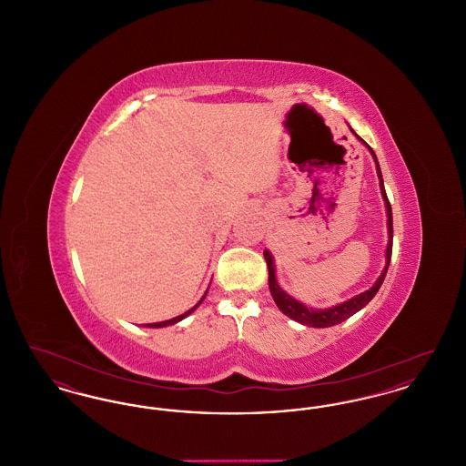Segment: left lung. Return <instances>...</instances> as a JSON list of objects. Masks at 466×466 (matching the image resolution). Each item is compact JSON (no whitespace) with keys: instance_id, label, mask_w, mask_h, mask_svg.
<instances>
[{"instance_id":"8db88e82","label":"left lung","mask_w":466,"mask_h":466,"mask_svg":"<svg viewBox=\"0 0 466 466\" xmlns=\"http://www.w3.org/2000/svg\"><path fill=\"white\" fill-rule=\"evenodd\" d=\"M369 150L372 152V148L369 147ZM372 157L376 158V154L372 152ZM377 164V158H376ZM377 175H379V185H380V192H382V198L386 202V209H388V232H390V239H388V249H386V267L382 270V274L379 276V279L376 281V285L360 295H356L353 299H350L348 302L344 304H339L335 308L330 309H310L308 306L300 304L299 300L291 299L289 293H285L283 289H279L278 281H276V276H274V262H272V255L268 251H264V257H266L267 268H268V289H270V295L276 302V306L279 308L281 312H285L289 318L302 323V325H309V327H316V329H325V327H333L344 319H348L350 316H353L355 312L365 308L376 295L384 278H386V272H388V267H390V260H391V251H393V213H391V204L388 200L386 196V190H384V183H382V175H380V167L377 164Z\"/></svg>"}]
</instances>
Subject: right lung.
Segmentation results:
<instances>
[{
    "label": "right lung",
    "instance_id": "add662e5",
    "mask_svg": "<svg viewBox=\"0 0 466 466\" xmlns=\"http://www.w3.org/2000/svg\"><path fill=\"white\" fill-rule=\"evenodd\" d=\"M204 297H206V295H204ZM204 297H202V299H200V302H202V300H204ZM199 302V304H200ZM199 304H198V306H199ZM198 306H194V308H192V309H188L187 310V312H183V314H181V316H177V318H173V319H167V321H160V323H148V325H147V327H148V329H162V327H167V325H175V323H177V321H181V319H183V318H187V316H188V314H190V312H194V310H196V308H198Z\"/></svg>",
    "mask_w": 466,
    "mask_h": 466
}]
</instances>
